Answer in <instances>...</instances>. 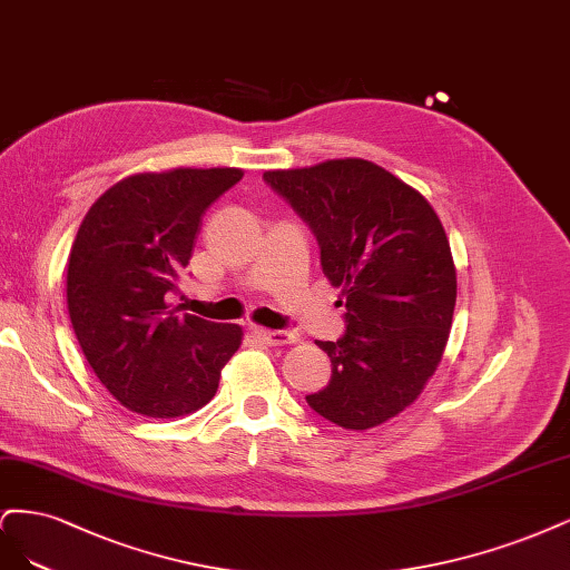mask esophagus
<instances>
[{
	"instance_id": "34e87169",
	"label": "esophagus",
	"mask_w": 570,
	"mask_h": 570,
	"mask_svg": "<svg viewBox=\"0 0 570 570\" xmlns=\"http://www.w3.org/2000/svg\"><path fill=\"white\" fill-rule=\"evenodd\" d=\"M253 334L258 336L263 343H267V345H286V343L296 341V336H293L291 332H284V328H263V326H255Z\"/></svg>"
}]
</instances>
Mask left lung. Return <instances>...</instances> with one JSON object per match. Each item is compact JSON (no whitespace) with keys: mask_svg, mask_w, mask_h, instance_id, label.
Wrapping results in <instances>:
<instances>
[{"mask_svg":"<svg viewBox=\"0 0 570 570\" xmlns=\"http://www.w3.org/2000/svg\"><path fill=\"white\" fill-rule=\"evenodd\" d=\"M267 185L317 236L322 269L341 288L345 332L307 405L364 431L410 407L443 357L456 301L450 242L429 200L362 158L269 170Z\"/></svg>","mask_w":570,"mask_h":570,"instance_id":"1","label":"left lung"}]
</instances>
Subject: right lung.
Wrapping results in <instances>:
<instances>
[{
	"label": "right lung",
	"instance_id": "right-lung-1",
	"mask_svg": "<svg viewBox=\"0 0 570 570\" xmlns=\"http://www.w3.org/2000/svg\"><path fill=\"white\" fill-rule=\"evenodd\" d=\"M242 177L236 168L132 175L82 219L68 261V315L89 366L127 410L154 419L200 410L242 345V326L168 305L200 219Z\"/></svg>",
	"mask_w": 570,
	"mask_h": 570
}]
</instances>
